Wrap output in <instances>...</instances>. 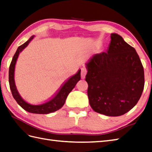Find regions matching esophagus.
<instances>
[{"mask_svg": "<svg viewBox=\"0 0 152 152\" xmlns=\"http://www.w3.org/2000/svg\"><path fill=\"white\" fill-rule=\"evenodd\" d=\"M87 70L86 67H82L81 69V77H82V79L85 78V77H86L87 75Z\"/></svg>", "mask_w": 152, "mask_h": 152, "instance_id": "34e87169", "label": "esophagus"}]
</instances>
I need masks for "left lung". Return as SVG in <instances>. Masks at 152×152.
<instances>
[{
	"label": "left lung",
	"mask_w": 152,
	"mask_h": 152,
	"mask_svg": "<svg viewBox=\"0 0 152 152\" xmlns=\"http://www.w3.org/2000/svg\"><path fill=\"white\" fill-rule=\"evenodd\" d=\"M107 52L86 63L87 95L93 110L109 116L126 113L135 106L144 86V68L135 49L111 34Z\"/></svg>",
	"instance_id": "1"
}]
</instances>
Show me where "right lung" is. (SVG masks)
<instances>
[{
	"label": "right lung",
	"mask_w": 152,
	"mask_h": 152,
	"mask_svg": "<svg viewBox=\"0 0 152 152\" xmlns=\"http://www.w3.org/2000/svg\"><path fill=\"white\" fill-rule=\"evenodd\" d=\"M34 38L31 36L29 40L25 42L23 45L19 46L17 50L14 54L12 61L10 63L9 69V83L10 87L11 89L12 93L14 99L16 100L20 106L24 109V110L36 114H48L50 113L54 112L61 109L64 105L65 100L66 99L68 94L71 92V91L75 87L76 83L81 79L80 72L79 70L76 75H73L66 81L63 84V86L56 93L54 96H52L50 100L39 105H34L28 103L25 100H24L22 97L20 96L15 86V80H14V71H15V66L17 58H18L19 53L29 44L30 41Z\"/></svg>",
	"instance_id": "add662e5"
}]
</instances>
